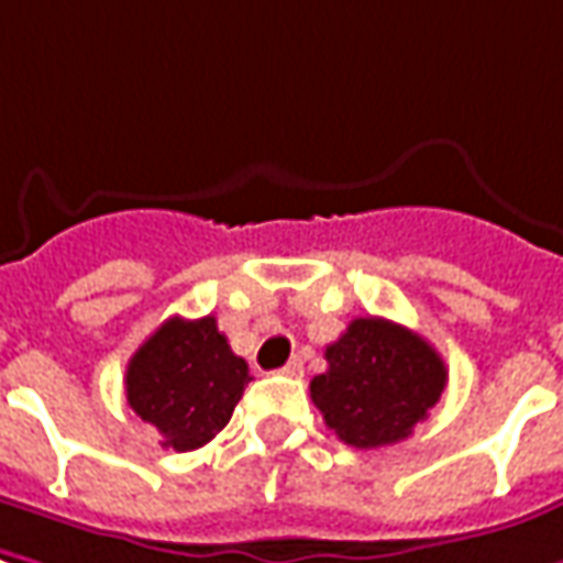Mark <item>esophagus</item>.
I'll list each match as a JSON object with an SVG mask.
<instances>
[{"label": "esophagus", "instance_id": "1", "mask_svg": "<svg viewBox=\"0 0 563 563\" xmlns=\"http://www.w3.org/2000/svg\"><path fill=\"white\" fill-rule=\"evenodd\" d=\"M280 373H283V376L298 378V376H301V373H305V366H301V361H298V357H292V361H289V363H286V366H283Z\"/></svg>", "mask_w": 563, "mask_h": 563}]
</instances>
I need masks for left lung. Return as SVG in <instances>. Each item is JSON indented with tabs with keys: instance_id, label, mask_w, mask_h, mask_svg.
<instances>
[{
	"instance_id": "obj_1",
	"label": "left lung",
	"mask_w": 563,
	"mask_h": 563,
	"mask_svg": "<svg viewBox=\"0 0 563 563\" xmlns=\"http://www.w3.org/2000/svg\"><path fill=\"white\" fill-rule=\"evenodd\" d=\"M330 369L313 376L311 400L339 441L376 450L410 438L446 388L441 354L400 323L351 320L327 347Z\"/></svg>"
}]
</instances>
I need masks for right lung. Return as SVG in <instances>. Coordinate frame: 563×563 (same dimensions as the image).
<instances>
[{
	"instance_id": "right-lung-1",
	"label": "right lung",
	"mask_w": 563,
	"mask_h": 563,
	"mask_svg": "<svg viewBox=\"0 0 563 563\" xmlns=\"http://www.w3.org/2000/svg\"><path fill=\"white\" fill-rule=\"evenodd\" d=\"M250 366L218 332L216 317H169L125 366V400L163 446L178 453L209 443L231 422Z\"/></svg>"
}]
</instances>
